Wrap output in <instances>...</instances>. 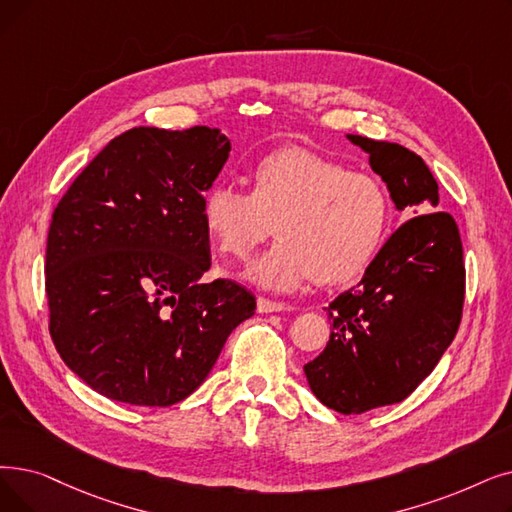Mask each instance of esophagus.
Here are the masks:
<instances>
[{
	"instance_id": "1",
	"label": "esophagus",
	"mask_w": 512,
	"mask_h": 512,
	"mask_svg": "<svg viewBox=\"0 0 512 512\" xmlns=\"http://www.w3.org/2000/svg\"><path fill=\"white\" fill-rule=\"evenodd\" d=\"M286 309H291V305L280 303V301H272V299H265V297L257 299V311H259V314H274V311H286Z\"/></svg>"
}]
</instances>
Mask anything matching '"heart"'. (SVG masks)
Wrapping results in <instances>:
<instances>
[{
	"instance_id": "b5f03b06",
	"label": "heart",
	"mask_w": 512,
	"mask_h": 512,
	"mask_svg": "<svg viewBox=\"0 0 512 512\" xmlns=\"http://www.w3.org/2000/svg\"><path fill=\"white\" fill-rule=\"evenodd\" d=\"M249 177L251 192L217 184L205 194L203 224L215 247L236 259L276 230L280 240L244 272L257 286L288 293L314 276L322 284L347 282L379 251L389 196L372 175L284 146L261 157Z\"/></svg>"
}]
</instances>
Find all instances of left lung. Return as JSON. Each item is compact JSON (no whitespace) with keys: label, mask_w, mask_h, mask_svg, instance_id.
Listing matches in <instances>:
<instances>
[{"label":"left lung","mask_w":512,"mask_h":512,"mask_svg":"<svg viewBox=\"0 0 512 512\" xmlns=\"http://www.w3.org/2000/svg\"><path fill=\"white\" fill-rule=\"evenodd\" d=\"M370 167L387 184L399 226L362 280L326 309V349L303 366L309 389L341 414H362L406 399L433 372L460 326L464 303L462 242L439 207L431 169L412 150L362 136Z\"/></svg>","instance_id":"8db88e82"}]
</instances>
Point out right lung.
<instances>
[{
    "instance_id": "1",
    "label": "right lung",
    "mask_w": 512,
    "mask_h": 512,
    "mask_svg": "<svg viewBox=\"0 0 512 512\" xmlns=\"http://www.w3.org/2000/svg\"><path fill=\"white\" fill-rule=\"evenodd\" d=\"M217 127H133L110 140L54 209L50 335L100 395L173 406L201 387L255 297L211 268L205 192L230 157Z\"/></svg>"
}]
</instances>
